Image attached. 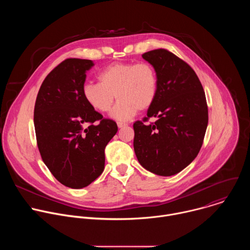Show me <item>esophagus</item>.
Wrapping results in <instances>:
<instances>
[{
    "mask_svg": "<svg viewBox=\"0 0 250 250\" xmlns=\"http://www.w3.org/2000/svg\"><path fill=\"white\" fill-rule=\"evenodd\" d=\"M125 125H127L126 124H125V123H118V126H119V128H122V127H124V126H125Z\"/></svg>",
    "mask_w": 250,
    "mask_h": 250,
    "instance_id": "1",
    "label": "esophagus"
}]
</instances>
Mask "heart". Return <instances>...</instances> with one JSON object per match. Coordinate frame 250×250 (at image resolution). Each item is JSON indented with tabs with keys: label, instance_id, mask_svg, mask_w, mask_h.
Returning a JSON list of instances; mask_svg holds the SVG:
<instances>
[{
	"label": "heart",
	"instance_id": "1",
	"mask_svg": "<svg viewBox=\"0 0 250 250\" xmlns=\"http://www.w3.org/2000/svg\"><path fill=\"white\" fill-rule=\"evenodd\" d=\"M98 80L84 84L83 97L99 113L109 112L117 97L120 101L111 116L118 121H128L138 110H147L157 96V73L148 62L112 63L101 71Z\"/></svg>",
	"mask_w": 250,
	"mask_h": 250
}]
</instances>
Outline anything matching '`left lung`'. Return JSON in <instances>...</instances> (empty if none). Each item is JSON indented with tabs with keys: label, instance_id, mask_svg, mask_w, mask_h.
I'll use <instances>...</instances> for the list:
<instances>
[{
	"label": "left lung",
	"instance_id": "8db88e82",
	"mask_svg": "<svg viewBox=\"0 0 250 250\" xmlns=\"http://www.w3.org/2000/svg\"><path fill=\"white\" fill-rule=\"evenodd\" d=\"M155 69L157 96L147 117L133 124L138 162L159 176H172L198 155L208 126V104L192 67L164 48L142 54ZM152 116L155 123L146 124Z\"/></svg>",
	"mask_w": 250,
	"mask_h": 250
}]
</instances>
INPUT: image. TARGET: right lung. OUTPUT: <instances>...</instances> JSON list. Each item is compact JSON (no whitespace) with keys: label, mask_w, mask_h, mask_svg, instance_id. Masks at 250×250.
Listing matches in <instances>:
<instances>
[{"label":"right lung","mask_w":250,"mask_h":250,"mask_svg":"<svg viewBox=\"0 0 250 250\" xmlns=\"http://www.w3.org/2000/svg\"><path fill=\"white\" fill-rule=\"evenodd\" d=\"M92 60L68 58L45 77L34 105V129L44 164L61 184L90 185L104 168V148L118 131L85 101L82 89Z\"/></svg>","instance_id":"right-lung-1"}]
</instances>
